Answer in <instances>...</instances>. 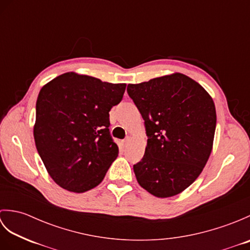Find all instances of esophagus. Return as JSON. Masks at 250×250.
I'll list each match as a JSON object with an SVG mask.
<instances>
[{"label":"esophagus","mask_w":250,"mask_h":250,"mask_svg":"<svg viewBox=\"0 0 250 250\" xmlns=\"http://www.w3.org/2000/svg\"><path fill=\"white\" fill-rule=\"evenodd\" d=\"M129 142H130V137L128 136V137H126V139H125V140H124V141H122V144H124L125 146H126V145H128V144H129Z\"/></svg>","instance_id":"esophagus-1"}]
</instances>
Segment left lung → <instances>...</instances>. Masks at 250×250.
Segmentation results:
<instances>
[{"instance_id":"left-lung-1","label":"left lung","mask_w":250,"mask_h":250,"mask_svg":"<svg viewBox=\"0 0 250 250\" xmlns=\"http://www.w3.org/2000/svg\"><path fill=\"white\" fill-rule=\"evenodd\" d=\"M145 120L147 146L133 166L137 183L157 198L187 189L203 171L213 149L216 108L208 92L182 73L128 84Z\"/></svg>"}]
</instances>
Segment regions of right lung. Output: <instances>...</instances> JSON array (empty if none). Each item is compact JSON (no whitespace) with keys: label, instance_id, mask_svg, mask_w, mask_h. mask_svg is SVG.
I'll use <instances>...</instances> for the list:
<instances>
[{"label":"right lung","instance_id":"add662e5","mask_svg":"<svg viewBox=\"0 0 250 250\" xmlns=\"http://www.w3.org/2000/svg\"><path fill=\"white\" fill-rule=\"evenodd\" d=\"M125 86L68 72L41 89L35 146L61 188L82 193L104 179L119 152L109 134V110L120 103Z\"/></svg>","mask_w":250,"mask_h":250}]
</instances>
